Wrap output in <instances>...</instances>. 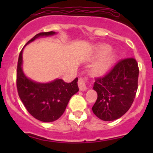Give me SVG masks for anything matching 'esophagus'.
I'll return each instance as SVG.
<instances>
[{
  "instance_id": "esophagus-1",
  "label": "esophagus",
  "mask_w": 153,
  "mask_h": 153,
  "mask_svg": "<svg viewBox=\"0 0 153 153\" xmlns=\"http://www.w3.org/2000/svg\"><path fill=\"white\" fill-rule=\"evenodd\" d=\"M88 80L87 78H80L79 80H78V86H79L80 90L84 91L86 89H87V87H86V84H87Z\"/></svg>"
}]
</instances>
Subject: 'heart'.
Masks as SVG:
<instances>
[{
  "mask_svg": "<svg viewBox=\"0 0 153 153\" xmlns=\"http://www.w3.org/2000/svg\"><path fill=\"white\" fill-rule=\"evenodd\" d=\"M109 49H110V48L109 46L101 45L98 47L97 53H98V56H102V55H106L107 52H109ZM112 60H113V56L112 55H108L104 57L101 59V61L95 66L93 69L94 73L95 75H102V74L105 73L112 64Z\"/></svg>",
  "mask_w": 153,
  "mask_h": 153,
  "instance_id": "1",
  "label": "heart"
}]
</instances>
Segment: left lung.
Listing matches in <instances>:
<instances>
[{
	"instance_id": "left-lung-1",
	"label": "left lung",
	"mask_w": 153,
	"mask_h": 153,
	"mask_svg": "<svg viewBox=\"0 0 153 153\" xmlns=\"http://www.w3.org/2000/svg\"><path fill=\"white\" fill-rule=\"evenodd\" d=\"M139 69L134 58L120 60L104 76L95 78L98 98L92 109L101 120L111 121L124 115L132 106L138 89Z\"/></svg>"
}]
</instances>
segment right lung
<instances>
[{"label": "right lung", "mask_w": 153, "mask_h": 153, "mask_svg": "<svg viewBox=\"0 0 153 153\" xmlns=\"http://www.w3.org/2000/svg\"><path fill=\"white\" fill-rule=\"evenodd\" d=\"M54 34L55 32L52 31L38 33L27 44L38 37ZM22 53L23 49L18 57L16 78L17 89L21 101L29 114L36 119L44 122L56 121L64 114L71 97L79 90L78 78L71 83H66L61 79L47 84L35 82L27 78L23 72Z\"/></svg>", "instance_id": "add662e5"}]
</instances>
